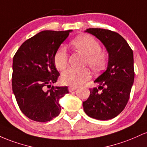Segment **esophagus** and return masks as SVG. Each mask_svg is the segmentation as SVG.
I'll use <instances>...</instances> for the list:
<instances>
[{
    "label": "esophagus",
    "instance_id": "esophagus-1",
    "mask_svg": "<svg viewBox=\"0 0 147 147\" xmlns=\"http://www.w3.org/2000/svg\"><path fill=\"white\" fill-rule=\"evenodd\" d=\"M77 88V87H76V86H70V87H68V90H69V92H72V91L75 90Z\"/></svg>",
    "mask_w": 147,
    "mask_h": 147
}]
</instances>
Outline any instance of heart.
I'll return each mask as SVG.
<instances>
[{"instance_id": "heart-1", "label": "heart", "mask_w": 147, "mask_h": 147, "mask_svg": "<svg viewBox=\"0 0 147 147\" xmlns=\"http://www.w3.org/2000/svg\"><path fill=\"white\" fill-rule=\"evenodd\" d=\"M72 45L76 50L86 55V63L94 71H100L106 65V57L101 52V46L94 37L82 35L73 40ZM54 63L58 70H63L68 64V53L64 47H60L54 55ZM88 68H69L62 72L61 80L65 85L79 86L90 78Z\"/></svg>"}]
</instances>
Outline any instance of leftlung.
<instances>
[{"label": "left lung", "mask_w": 147, "mask_h": 147, "mask_svg": "<svg viewBox=\"0 0 147 147\" xmlns=\"http://www.w3.org/2000/svg\"><path fill=\"white\" fill-rule=\"evenodd\" d=\"M85 32L105 46L109 62L106 70L94 81L99 87L90 89V96L83 102L84 110L94 119H113L124 110L129 99L135 76L133 50L117 32L101 28H89Z\"/></svg>", "instance_id": "left-lung-1"}]
</instances>
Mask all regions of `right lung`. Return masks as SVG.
Returning <instances> with one entry per match:
<instances>
[{
  "label": "right lung",
  "mask_w": 147,
  "mask_h": 147,
  "mask_svg": "<svg viewBox=\"0 0 147 147\" xmlns=\"http://www.w3.org/2000/svg\"><path fill=\"white\" fill-rule=\"evenodd\" d=\"M72 31L40 32L25 41L13 58V92L22 113L32 120L48 122L60 113L59 99L69 92L67 86H52L59 76L53 58Z\"/></svg>",
  "instance_id": "1"
}]
</instances>
